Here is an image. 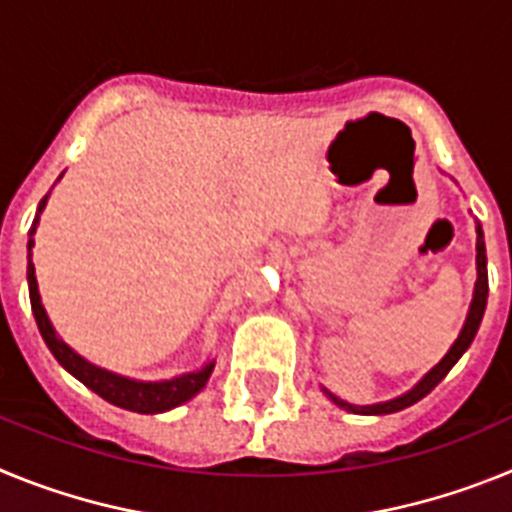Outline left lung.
Instances as JSON below:
<instances>
[{"label": "left lung", "instance_id": "8db88e82", "mask_svg": "<svg viewBox=\"0 0 512 512\" xmlns=\"http://www.w3.org/2000/svg\"><path fill=\"white\" fill-rule=\"evenodd\" d=\"M487 292H490V287H487L485 238H482V228L477 225V284H474V297H472V305H469L467 320H464V328H461V333H459V338L454 341V346L449 348V354L443 356V359L433 366L431 372L425 374V377L415 384L413 390H408L405 395L395 397V400L377 402V405H351V402H343V400H338L336 395H330L325 387H323V392L330 397V400L336 402L338 408L348 410V413H359V415H387V413H397V410L415 405V402L423 400V397L428 395V392H431L433 387H436V384L446 377V374L451 372V366H454L456 361L461 359V354H464V351L472 346L474 336H477V330H479V323H482V315H485Z\"/></svg>", "mask_w": 512, "mask_h": 512}]
</instances>
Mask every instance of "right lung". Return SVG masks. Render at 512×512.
Here are the masks:
<instances>
[{
  "label": "right lung",
  "mask_w": 512,
  "mask_h": 512,
  "mask_svg": "<svg viewBox=\"0 0 512 512\" xmlns=\"http://www.w3.org/2000/svg\"><path fill=\"white\" fill-rule=\"evenodd\" d=\"M61 179V176H58ZM45 202H48V194L40 200L38 212H35L33 228H30V241H27V289H30V305H33L35 323H38L40 336H43L45 346L51 348V354L56 356L58 364L66 369L69 374H74L81 384H87L89 390L97 392L102 400L112 402L117 408L133 410V413L153 415V413H166L171 408H179L182 402L192 400L197 392L207 384L212 374V366L215 361L205 364L197 372L179 374L174 379H164V382H138V379L120 377L115 372H107L102 366L89 364L84 356H79L69 343H63L56 336V328L51 325L48 315H45V307L40 302L38 282H35V266H33V246H35V228H38L40 212H43Z\"/></svg>",
  "instance_id": "add662e5"
}]
</instances>
